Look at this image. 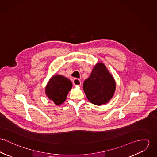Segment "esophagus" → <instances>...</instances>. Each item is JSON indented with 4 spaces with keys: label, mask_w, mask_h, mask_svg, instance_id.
Segmentation results:
<instances>
[{
    "label": "esophagus",
    "mask_w": 157,
    "mask_h": 157,
    "mask_svg": "<svg viewBox=\"0 0 157 157\" xmlns=\"http://www.w3.org/2000/svg\"><path fill=\"white\" fill-rule=\"evenodd\" d=\"M72 83L74 86H80L81 85V81L78 78H74L73 80Z\"/></svg>",
    "instance_id": "1"
}]
</instances>
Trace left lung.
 Wrapping results in <instances>:
<instances>
[{"label":"left lung","instance_id":"obj_1","mask_svg":"<svg viewBox=\"0 0 157 157\" xmlns=\"http://www.w3.org/2000/svg\"><path fill=\"white\" fill-rule=\"evenodd\" d=\"M83 90L90 103L100 106L108 103L114 95L116 83L103 63H97L83 83Z\"/></svg>","mask_w":157,"mask_h":157}]
</instances>
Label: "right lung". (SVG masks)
<instances>
[{"label":"right lung","instance_id":"1","mask_svg":"<svg viewBox=\"0 0 157 157\" xmlns=\"http://www.w3.org/2000/svg\"><path fill=\"white\" fill-rule=\"evenodd\" d=\"M72 87V82L67 78L59 74L54 75L47 83L45 94L50 101L59 106L66 100Z\"/></svg>","mask_w":157,"mask_h":157}]
</instances>
